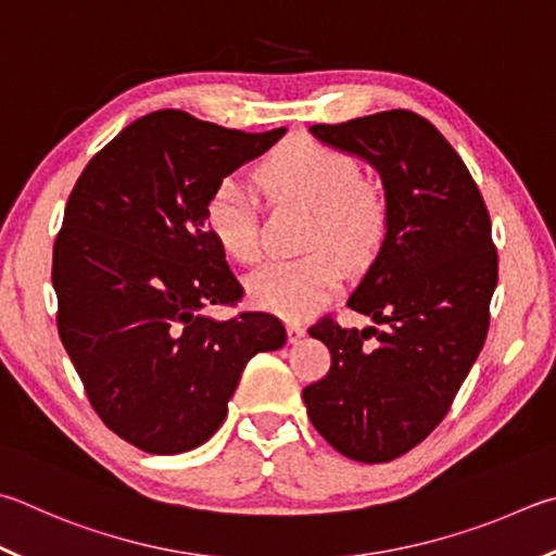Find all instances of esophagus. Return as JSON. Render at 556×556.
<instances>
[{"label":"esophagus","mask_w":556,"mask_h":556,"mask_svg":"<svg viewBox=\"0 0 556 556\" xmlns=\"http://www.w3.org/2000/svg\"><path fill=\"white\" fill-rule=\"evenodd\" d=\"M287 332H289V342H299L301 338L306 336V328L301 326L299 320H289L287 323Z\"/></svg>","instance_id":"esophagus-1"}]
</instances>
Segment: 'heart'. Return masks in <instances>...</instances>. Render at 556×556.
Masks as SVG:
<instances>
[{"label":"heart","mask_w":556,"mask_h":556,"mask_svg":"<svg viewBox=\"0 0 556 556\" xmlns=\"http://www.w3.org/2000/svg\"><path fill=\"white\" fill-rule=\"evenodd\" d=\"M257 181L281 204L313 208L306 248L316 250L301 260L269 262L248 279L252 304L299 318L338 287V256L357 267L375 255L387 230V201L377 185L362 179L355 157L316 140H291L279 148L257 169ZM206 224L228 257L245 265L257 260V206L238 179L226 177L211 191Z\"/></svg>","instance_id":"1"}]
</instances>
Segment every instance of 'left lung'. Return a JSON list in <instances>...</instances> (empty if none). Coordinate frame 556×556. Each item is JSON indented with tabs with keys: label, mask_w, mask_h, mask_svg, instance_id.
<instances>
[{
	"label": "left lung",
	"mask_w": 556,
	"mask_h": 556,
	"mask_svg": "<svg viewBox=\"0 0 556 556\" xmlns=\"http://www.w3.org/2000/svg\"><path fill=\"white\" fill-rule=\"evenodd\" d=\"M308 130L377 169L387 233L348 299L383 328H340L330 318L311 326L308 336L330 350V371L304 389V403L340 454L391 462L447 416L486 340L498 281L491 218L457 150L413 111Z\"/></svg>",
	"instance_id": "8db88e82"
}]
</instances>
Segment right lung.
Instances as JSON below:
<instances>
[{
    "label": "right lung",
    "instance_id": "1",
    "mask_svg": "<svg viewBox=\"0 0 556 556\" xmlns=\"http://www.w3.org/2000/svg\"><path fill=\"white\" fill-rule=\"evenodd\" d=\"M285 134L153 111L89 160L67 199L53 248L58 332L97 416L138 450L204 445L250 357L285 348L269 313L204 316L243 296L206 224L211 191Z\"/></svg>",
    "mask_w": 556,
    "mask_h": 556
}]
</instances>
